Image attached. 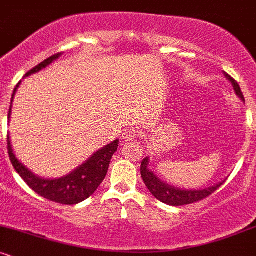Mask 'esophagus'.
<instances>
[{"label": "esophagus", "mask_w": 256, "mask_h": 256, "mask_svg": "<svg viewBox=\"0 0 256 256\" xmlns=\"http://www.w3.org/2000/svg\"><path fill=\"white\" fill-rule=\"evenodd\" d=\"M137 136V131L134 128H126V130L122 132V142H130V140L136 138Z\"/></svg>", "instance_id": "esophagus-1"}]
</instances>
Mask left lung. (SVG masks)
<instances>
[{
	"mask_svg": "<svg viewBox=\"0 0 256 256\" xmlns=\"http://www.w3.org/2000/svg\"><path fill=\"white\" fill-rule=\"evenodd\" d=\"M224 76L232 84L236 95L244 102V98H243V94L240 91L238 83L234 79H232V77H230L228 73L224 72ZM149 162H150L149 156H146L142 161V165H140V176H142L143 182H144L146 186L148 188V190L155 198L170 206H184L198 202L200 200H204L216 192L218 188L222 186L225 182L224 179V180L219 182V183L214 184L212 186L204 188V189H180V188H176L173 185L167 184L165 180H161L155 174V172L149 168Z\"/></svg>",
	"mask_w": 256,
	"mask_h": 256,
	"instance_id": "obj_1",
	"label": "left lung"
}]
</instances>
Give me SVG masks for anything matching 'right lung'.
Masks as SVG:
<instances>
[{
	"label": "right lung",
	"mask_w": 256,
	"mask_h": 256,
	"mask_svg": "<svg viewBox=\"0 0 256 256\" xmlns=\"http://www.w3.org/2000/svg\"><path fill=\"white\" fill-rule=\"evenodd\" d=\"M61 55H62V52H58V54L52 55V56L44 60L43 62L37 64L34 68H32L31 71L26 73L24 78L42 71L43 68H46V67H48L54 61H56ZM20 84H22V82L18 83L16 89L13 91V95H12L10 113H8V122L10 120L12 104H13L14 96H16V92ZM7 140L8 154H10V162L14 168H16L18 174L24 179L25 183L34 192H37L38 195L61 204H77L79 202L90 198L98 190L100 184L104 182L106 174H107L112 156L116 152L119 144V140H116L110 143V144L102 146L98 152H94L86 161H84L82 165H79L77 168H74L72 172L64 176V177L42 178L40 176L34 174L31 170H28L16 158V155L13 152V148H12L10 134H8Z\"/></svg>",
	"instance_id": "add662e5"
}]
</instances>
